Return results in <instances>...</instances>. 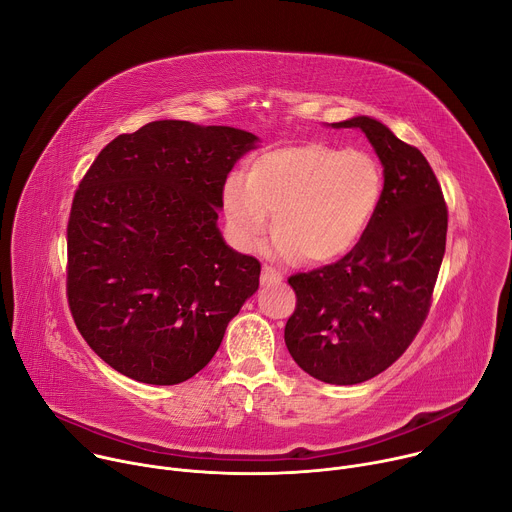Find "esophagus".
Returning a JSON list of instances; mask_svg holds the SVG:
<instances>
[{"label": "esophagus", "mask_w": 512, "mask_h": 512, "mask_svg": "<svg viewBox=\"0 0 512 512\" xmlns=\"http://www.w3.org/2000/svg\"><path fill=\"white\" fill-rule=\"evenodd\" d=\"M283 281V275L279 271H275L273 267L269 265H263V271H261V285H277Z\"/></svg>", "instance_id": "esophagus-1"}]
</instances>
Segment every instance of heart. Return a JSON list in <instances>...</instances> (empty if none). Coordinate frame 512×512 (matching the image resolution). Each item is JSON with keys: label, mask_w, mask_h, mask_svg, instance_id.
<instances>
[{"label": "heart", "mask_w": 512, "mask_h": 512, "mask_svg": "<svg viewBox=\"0 0 512 512\" xmlns=\"http://www.w3.org/2000/svg\"><path fill=\"white\" fill-rule=\"evenodd\" d=\"M383 192V168L373 154L308 141L255 156L245 178L231 174L223 184V210L243 249L257 243L273 212L275 255L328 263L369 231Z\"/></svg>", "instance_id": "b5f03b06"}]
</instances>
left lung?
<instances>
[{
	"instance_id": "left-lung-1",
	"label": "left lung",
	"mask_w": 512,
	"mask_h": 512,
	"mask_svg": "<svg viewBox=\"0 0 512 512\" xmlns=\"http://www.w3.org/2000/svg\"><path fill=\"white\" fill-rule=\"evenodd\" d=\"M332 127L367 135L383 164V202L340 261L289 277L298 304L285 346L310 377L356 385L389 369L419 332L446 253L448 208L425 156L387 125L358 115Z\"/></svg>"
}]
</instances>
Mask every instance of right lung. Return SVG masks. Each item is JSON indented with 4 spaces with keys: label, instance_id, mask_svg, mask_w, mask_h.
Here are the masks:
<instances>
[{
    "label": "right lung",
    "instance_id": "right-lung-1",
    "mask_svg": "<svg viewBox=\"0 0 512 512\" xmlns=\"http://www.w3.org/2000/svg\"><path fill=\"white\" fill-rule=\"evenodd\" d=\"M259 137L162 119L115 137L72 200L66 294L117 373L178 385L202 371L259 287L261 263L218 231L223 184Z\"/></svg>",
    "mask_w": 512,
    "mask_h": 512
}]
</instances>
